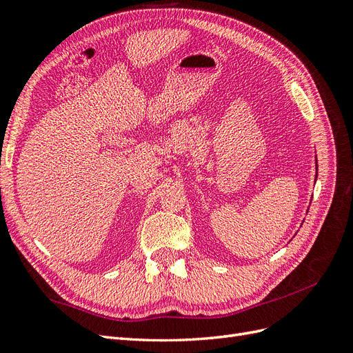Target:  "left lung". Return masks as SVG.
<instances>
[{"label": "left lung", "mask_w": 353, "mask_h": 353, "mask_svg": "<svg viewBox=\"0 0 353 353\" xmlns=\"http://www.w3.org/2000/svg\"><path fill=\"white\" fill-rule=\"evenodd\" d=\"M316 170H318V165H316Z\"/></svg>", "instance_id": "1"}]
</instances>
